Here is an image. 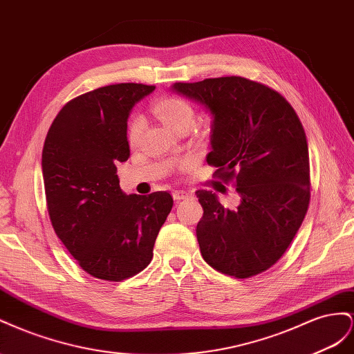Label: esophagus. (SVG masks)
Segmentation results:
<instances>
[{
	"mask_svg": "<svg viewBox=\"0 0 354 354\" xmlns=\"http://www.w3.org/2000/svg\"><path fill=\"white\" fill-rule=\"evenodd\" d=\"M171 196H174V198L176 201H179V200H184V198L191 197V193H189V191H184V189H175L174 193H171Z\"/></svg>",
	"mask_w": 354,
	"mask_h": 354,
	"instance_id": "34e87169",
	"label": "esophagus"
}]
</instances>
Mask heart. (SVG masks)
Masks as SVG:
<instances>
[{
	"label": "heart",
	"mask_w": 354,
	"mask_h": 354,
	"mask_svg": "<svg viewBox=\"0 0 354 354\" xmlns=\"http://www.w3.org/2000/svg\"><path fill=\"white\" fill-rule=\"evenodd\" d=\"M154 111L157 117L163 121V124L169 129L174 130L176 126H179L184 121H193L194 118V111L187 100L180 97H163L156 102ZM140 130H142V120L133 118L132 123L129 126V140L130 142H135L138 139Z\"/></svg>",
	"instance_id": "b5f03b06"
}]
</instances>
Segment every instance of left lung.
I'll return each mask as SVG.
<instances>
[{"mask_svg":"<svg viewBox=\"0 0 354 354\" xmlns=\"http://www.w3.org/2000/svg\"><path fill=\"white\" fill-rule=\"evenodd\" d=\"M170 90L212 115L206 160L221 178H234L240 196L230 210L212 191H197L201 255L224 274H259L285 254L307 214L308 145L301 121L283 96L243 77L175 83Z\"/></svg>","mask_w":354,"mask_h":354,"instance_id":"1","label":"left lung"}]
</instances>
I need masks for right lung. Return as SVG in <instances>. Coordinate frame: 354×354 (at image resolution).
I'll return each mask as SVG.
<instances>
[{"label":"right lung","mask_w":354,"mask_h":354,"mask_svg":"<svg viewBox=\"0 0 354 354\" xmlns=\"http://www.w3.org/2000/svg\"><path fill=\"white\" fill-rule=\"evenodd\" d=\"M154 86H105L68 102L43 148L48 215L57 237L93 277L121 281L153 259L161 225L174 206L167 191L127 196L117 163L130 156L127 120Z\"/></svg>","instance_id":"1"}]
</instances>
